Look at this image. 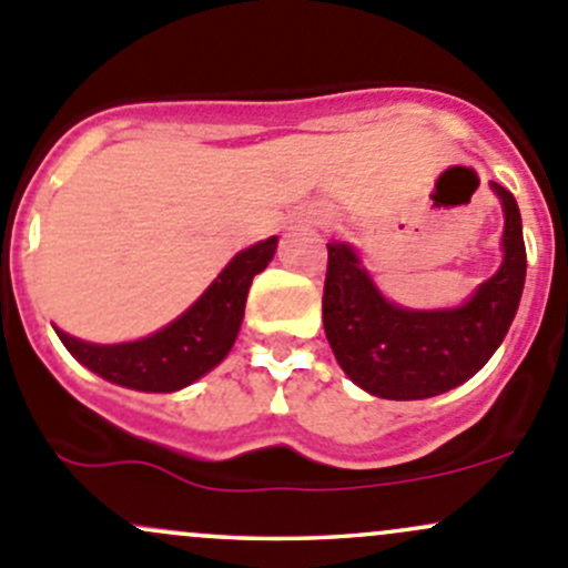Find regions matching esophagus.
I'll return each instance as SVG.
<instances>
[{"label": "esophagus", "mask_w": 568, "mask_h": 568, "mask_svg": "<svg viewBox=\"0 0 568 568\" xmlns=\"http://www.w3.org/2000/svg\"><path fill=\"white\" fill-rule=\"evenodd\" d=\"M325 219H331V215H327V213H314L312 215V224H323Z\"/></svg>", "instance_id": "1"}]
</instances>
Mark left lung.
I'll list each match as a JSON object with an SVG mask.
<instances>
[{"instance_id": "8db88e82", "label": "left lung", "mask_w": 568, "mask_h": 568, "mask_svg": "<svg viewBox=\"0 0 568 568\" xmlns=\"http://www.w3.org/2000/svg\"><path fill=\"white\" fill-rule=\"evenodd\" d=\"M493 189L506 213L503 265L452 312L390 306L353 248L327 243L325 336L355 385L383 399H429L457 388L493 358L517 314L528 265L517 199L498 183Z\"/></svg>"}]
</instances>
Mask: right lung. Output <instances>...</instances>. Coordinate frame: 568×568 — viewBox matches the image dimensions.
Listing matches in <instances>:
<instances>
[{
    "label": "right lung",
    "instance_id": "1",
    "mask_svg": "<svg viewBox=\"0 0 568 568\" xmlns=\"http://www.w3.org/2000/svg\"><path fill=\"white\" fill-rule=\"evenodd\" d=\"M276 237L241 251L202 297L153 336L128 344H87L57 331L68 353L87 369L125 388L169 394L191 385L226 358L241 331L251 278L276 254Z\"/></svg>",
    "mask_w": 568,
    "mask_h": 568
}]
</instances>
